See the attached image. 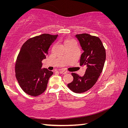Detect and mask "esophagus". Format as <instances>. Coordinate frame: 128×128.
Wrapping results in <instances>:
<instances>
[{
	"mask_svg": "<svg viewBox=\"0 0 128 128\" xmlns=\"http://www.w3.org/2000/svg\"><path fill=\"white\" fill-rule=\"evenodd\" d=\"M59 72H60V74H66L67 73L66 71L64 70H60Z\"/></svg>",
	"mask_w": 128,
	"mask_h": 128,
	"instance_id": "esophagus-1",
	"label": "esophagus"
}]
</instances>
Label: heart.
<instances>
[{
  "label": "heart",
  "mask_w": 128,
  "mask_h": 128,
  "mask_svg": "<svg viewBox=\"0 0 128 128\" xmlns=\"http://www.w3.org/2000/svg\"><path fill=\"white\" fill-rule=\"evenodd\" d=\"M74 43H76L75 41L72 40V39H66V40H64V45L65 46H68V45H71L74 44Z\"/></svg>",
  "instance_id": "b5f03b06"
}]
</instances>
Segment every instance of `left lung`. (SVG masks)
Listing matches in <instances>:
<instances>
[{
  "instance_id": "8db88e82",
  "label": "left lung",
  "mask_w": 128,
  "mask_h": 128,
  "mask_svg": "<svg viewBox=\"0 0 128 128\" xmlns=\"http://www.w3.org/2000/svg\"><path fill=\"white\" fill-rule=\"evenodd\" d=\"M84 52L80 59V66L86 67L84 76L72 73L73 80L68 87L76 93H82L90 89L102 72L106 60V50L99 37L83 33L77 34Z\"/></svg>"
}]
</instances>
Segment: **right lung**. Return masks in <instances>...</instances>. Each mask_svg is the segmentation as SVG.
Listing matches in <instances>:
<instances>
[{
    "mask_svg": "<svg viewBox=\"0 0 128 128\" xmlns=\"http://www.w3.org/2000/svg\"><path fill=\"white\" fill-rule=\"evenodd\" d=\"M58 36L41 34L29 39L21 47L16 61L15 73L19 85L27 94L36 96L46 90L53 72L41 69L42 61L46 58L49 47Z\"/></svg>",
    "mask_w": 128,
    "mask_h": 128,
    "instance_id": "add662e5",
    "label": "right lung"
}]
</instances>
